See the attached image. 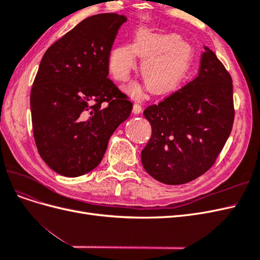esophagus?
I'll return each mask as SVG.
<instances>
[{
    "mask_svg": "<svg viewBox=\"0 0 260 260\" xmlns=\"http://www.w3.org/2000/svg\"><path fill=\"white\" fill-rule=\"evenodd\" d=\"M132 111L135 114H140L141 112H142V106H141L139 103H135V104H133Z\"/></svg>",
    "mask_w": 260,
    "mask_h": 260,
    "instance_id": "34e87169",
    "label": "esophagus"
}]
</instances>
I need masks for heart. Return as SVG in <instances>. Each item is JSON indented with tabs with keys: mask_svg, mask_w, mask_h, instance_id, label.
Listing matches in <instances>:
<instances>
[{
	"mask_svg": "<svg viewBox=\"0 0 260 260\" xmlns=\"http://www.w3.org/2000/svg\"><path fill=\"white\" fill-rule=\"evenodd\" d=\"M137 55L142 57L141 75L152 92L157 94L175 90L191 64L192 52L187 43L175 34H156L139 30L132 44L114 48L108 56V68L114 79L127 81L137 66ZM138 94L136 86L130 88Z\"/></svg>",
	"mask_w": 260,
	"mask_h": 260,
	"instance_id": "heart-1",
	"label": "heart"
}]
</instances>
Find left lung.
<instances>
[{"label": "left lung", "mask_w": 260, "mask_h": 260, "mask_svg": "<svg viewBox=\"0 0 260 260\" xmlns=\"http://www.w3.org/2000/svg\"><path fill=\"white\" fill-rule=\"evenodd\" d=\"M232 78L204 46L198 76L158 104L145 108L152 136L141 153L148 175L165 184H184L208 171L234 121Z\"/></svg>", "instance_id": "obj_1"}]
</instances>
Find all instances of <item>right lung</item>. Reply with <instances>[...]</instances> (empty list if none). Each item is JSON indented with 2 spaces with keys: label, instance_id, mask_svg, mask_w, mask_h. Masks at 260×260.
<instances>
[{
  "label": "right lung",
  "instance_id": "1",
  "mask_svg": "<svg viewBox=\"0 0 260 260\" xmlns=\"http://www.w3.org/2000/svg\"><path fill=\"white\" fill-rule=\"evenodd\" d=\"M123 15L83 19L46 50L30 94L38 152L65 177H79L101 162L132 103L107 78L108 56Z\"/></svg>",
  "mask_w": 260,
  "mask_h": 260
}]
</instances>
